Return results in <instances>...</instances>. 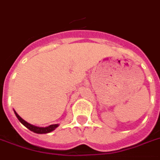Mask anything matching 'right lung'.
Listing matches in <instances>:
<instances>
[{
  "label": "right lung",
  "mask_w": 160,
  "mask_h": 160,
  "mask_svg": "<svg viewBox=\"0 0 160 160\" xmlns=\"http://www.w3.org/2000/svg\"><path fill=\"white\" fill-rule=\"evenodd\" d=\"M14 111V110H13ZM14 113L16 115V117L19 120V122H20L23 125L26 127L27 129H29L31 131H33L34 133H37V134H47V133H49L51 131H53L54 129L57 128V127L59 126V123H57V124H51L49 126H47V127H37L35 126L33 124H31V123H27L25 120H24L22 118L18 115L16 112L14 111Z\"/></svg>",
  "instance_id": "1"
}]
</instances>
